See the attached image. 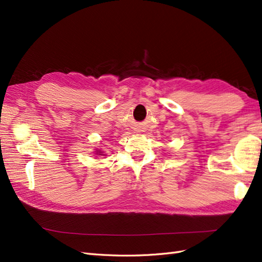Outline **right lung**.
I'll return each mask as SVG.
<instances>
[{"mask_svg":"<svg viewBox=\"0 0 262 262\" xmlns=\"http://www.w3.org/2000/svg\"><path fill=\"white\" fill-rule=\"evenodd\" d=\"M96 154H99V155H103V154H102V152H100V151H97V153H96Z\"/></svg>","mask_w":262,"mask_h":262,"instance_id":"obj_1","label":"right lung"}]
</instances>
